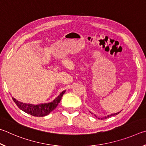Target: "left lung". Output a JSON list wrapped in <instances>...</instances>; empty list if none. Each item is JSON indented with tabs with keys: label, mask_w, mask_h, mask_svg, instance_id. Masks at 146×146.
<instances>
[{
	"label": "left lung",
	"mask_w": 146,
	"mask_h": 146,
	"mask_svg": "<svg viewBox=\"0 0 146 146\" xmlns=\"http://www.w3.org/2000/svg\"><path fill=\"white\" fill-rule=\"evenodd\" d=\"M120 113V112H118V113H113V114H111V115H108L107 117H103V119H106L107 117H111V116H113V115H117V114H119Z\"/></svg>",
	"instance_id": "8db88e82"
}]
</instances>
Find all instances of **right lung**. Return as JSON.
Segmentation results:
<instances>
[{
  "mask_svg": "<svg viewBox=\"0 0 146 146\" xmlns=\"http://www.w3.org/2000/svg\"><path fill=\"white\" fill-rule=\"evenodd\" d=\"M65 92V90L61 92V93L54 100L48 103L39 104L34 105L32 104H26L17 101L15 98L13 99L15 104L19 108L25 113L31 115L35 117H44L49 114L53 110H54L60 103L61 98Z\"/></svg>",
  "mask_w": 146,
  "mask_h": 146,
  "instance_id": "1",
  "label": "right lung"
}]
</instances>
